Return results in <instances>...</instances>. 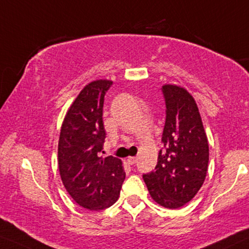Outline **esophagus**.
Segmentation results:
<instances>
[{
	"instance_id": "34e87169",
	"label": "esophagus",
	"mask_w": 249,
	"mask_h": 249,
	"mask_svg": "<svg viewBox=\"0 0 249 249\" xmlns=\"http://www.w3.org/2000/svg\"><path fill=\"white\" fill-rule=\"evenodd\" d=\"M127 162H128L129 164H131V165L135 164V163L137 162V158H135V157H131V158H128V159H127Z\"/></svg>"
}]
</instances>
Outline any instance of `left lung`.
I'll return each instance as SVG.
<instances>
[{
    "label": "left lung",
    "instance_id": "1",
    "mask_svg": "<svg viewBox=\"0 0 249 249\" xmlns=\"http://www.w3.org/2000/svg\"><path fill=\"white\" fill-rule=\"evenodd\" d=\"M162 94L165 102L163 147L155 169L143 174V179L155 202L178 209L192 200L203 184L209 145L194 97L174 85H164Z\"/></svg>",
    "mask_w": 249,
    "mask_h": 249
}]
</instances>
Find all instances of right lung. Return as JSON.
<instances>
[{
  "label": "right lung",
  "mask_w": 249,
  "mask_h": 249,
  "mask_svg": "<svg viewBox=\"0 0 249 249\" xmlns=\"http://www.w3.org/2000/svg\"><path fill=\"white\" fill-rule=\"evenodd\" d=\"M112 85L109 80L88 84L67 112L59 137L58 164L62 183L78 205L89 210L114 205L125 179L120 159L101 155L106 139L104 97Z\"/></svg>",
  "instance_id": "1"
}]
</instances>
